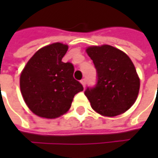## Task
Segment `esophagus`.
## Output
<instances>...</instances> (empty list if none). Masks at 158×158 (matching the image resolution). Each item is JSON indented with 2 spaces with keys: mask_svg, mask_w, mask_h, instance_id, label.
Wrapping results in <instances>:
<instances>
[{
  "mask_svg": "<svg viewBox=\"0 0 158 158\" xmlns=\"http://www.w3.org/2000/svg\"><path fill=\"white\" fill-rule=\"evenodd\" d=\"M80 82H81V84H82V85L84 86V87H85V85H86V79H83L82 80L80 81Z\"/></svg>",
  "mask_w": 158,
  "mask_h": 158,
  "instance_id": "1",
  "label": "esophagus"
}]
</instances>
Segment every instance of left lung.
Listing matches in <instances>:
<instances>
[{
	"label": "left lung",
	"instance_id": "1",
	"mask_svg": "<svg viewBox=\"0 0 158 158\" xmlns=\"http://www.w3.org/2000/svg\"><path fill=\"white\" fill-rule=\"evenodd\" d=\"M86 52L96 69L97 82L85 95L100 114L114 117L129 110L136 101L139 79L128 56L112 45L90 46Z\"/></svg>",
	"mask_w": 158,
	"mask_h": 158
}]
</instances>
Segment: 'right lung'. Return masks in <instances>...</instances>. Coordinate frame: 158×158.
<instances>
[{"label":"right lung","instance_id":"right-lung-1","mask_svg":"<svg viewBox=\"0 0 158 158\" xmlns=\"http://www.w3.org/2000/svg\"><path fill=\"white\" fill-rule=\"evenodd\" d=\"M69 49L53 43L33 56L20 76V89L29 108L37 116L56 118L66 113L83 85L73 78L71 62H62Z\"/></svg>","mask_w":158,"mask_h":158}]
</instances>
